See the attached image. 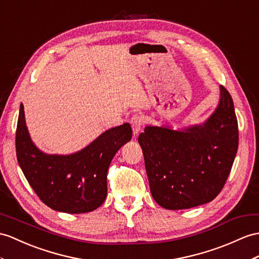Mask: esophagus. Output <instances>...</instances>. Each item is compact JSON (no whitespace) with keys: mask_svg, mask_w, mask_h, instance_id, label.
Returning <instances> with one entry per match:
<instances>
[{"mask_svg":"<svg viewBox=\"0 0 259 259\" xmlns=\"http://www.w3.org/2000/svg\"><path fill=\"white\" fill-rule=\"evenodd\" d=\"M131 125H132V128H133L134 136H137V134L140 133V131L142 130L143 117L141 115H134L131 118Z\"/></svg>","mask_w":259,"mask_h":259,"instance_id":"esophagus-1","label":"esophagus"}]
</instances>
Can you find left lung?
Returning <instances> with one entry per match:
<instances>
[{
    "label": "left lung",
    "mask_w": 259,
    "mask_h": 259,
    "mask_svg": "<svg viewBox=\"0 0 259 259\" xmlns=\"http://www.w3.org/2000/svg\"><path fill=\"white\" fill-rule=\"evenodd\" d=\"M154 200L168 210L205 204L228 179L238 147L231 94L220 85L215 110L205 121L174 128L146 125L138 136Z\"/></svg>",
    "instance_id": "obj_1"
}]
</instances>
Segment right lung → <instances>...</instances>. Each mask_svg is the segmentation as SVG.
Listing matches in <instances>:
<instances>
[{
  "label": "right lung",
  "mask_w": 259,
  "mask_h": 259,
  "mask_svg": "<svg viewBox=\"0 0 259 259\" xmlns=\"http://www.w3.org/2000/svg\"><path fill=\"white\" fill-rule=\"evenodd\" d=\"M131 138V125L124 123L106 130L75 153L47 154L31 141L21 103L16 156L28 184L50 209L71 214L87 213L98 209L105 201L110 163Z\"/></svg>",
  "instance_id": "add662e5"
}]
</instances>
